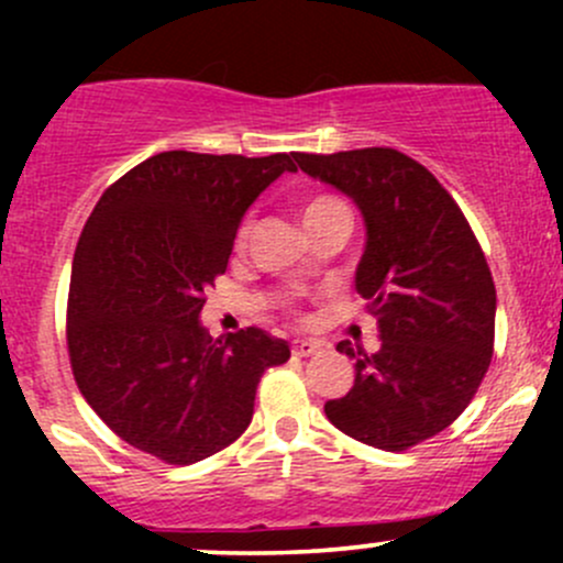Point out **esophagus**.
Instances as JSON below:
<instances>
[{"mask_svg": "<svg viewBox=\"0 0 563 563\" xmlns=\"http://www.w3.org/2000/svg\"><path fill=\"white\" fill-rule=\"evenodd\" d=\"M318 352H320L318 341L296 339L294 344H290V354H294V357H312V354H318Z\"/></svg>", "mask_w": 563, "mask_h": 563, "instance_id": "obj_1", "label": "esophagus"}]
</instances>
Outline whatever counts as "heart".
Instances as JSON below:
<instances>
[{"label": "heart", "mask_w": 563, "mask_h": 563, "mask_svg": "<svg viewBox=\"0 0 563 563\" xmlns=\"http://www.w3.org/2000/svg\"><path fill=\"white\" fill-rule=\"evenodd\" d=\"M335 211H349L344 206V200L331 196V192H318V196L307 198V203H303V209H301V217H303V224L309 228V224L320 222V219L331 217V214H335ZM249 238H251V222L245 219V222L241 224V230H238L235 249L243 251L245 243H249Z\"/></svg>", "instance_id": "b5f03b06"}]
</instances>
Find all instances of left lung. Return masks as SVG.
Wrapping results in <instances>:
<instances>
[{
	"instance_id": "left-lung-1",
	"label": "left lung",
	"mask_w": 563,
	"mask_h": 563,
	"mask_svg": "<svg viewBox=\"0 0 563 563\" xmlns=\"http://www.w3.org/2000/svg\"><path fill=\"white\" fill-rule=\"evenodd\" d=\"M294 158L346 192L367 224L357 290L380 349L335 346L354 360V386L325 402L328 421L371 448H416L466 410L493 363L495 283L482 245L434 174L394 147Z\"/></svg>"
}]
</instances>
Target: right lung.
Wrapping results in <instances>:
<instances>
[{
  "instance_id": "right-lung-1",
  "label": "right lung",
  "mask_w": 563,
  "mask_h": 563,
  "mask_svg": "<svg viewBox=\"0 0 563 563\" xmlns=\"http://www.w3.org/2000/svg\"><path fill=\"white\" fill-rule=\"evenodd\" d=\"M283 172H296L288 153H158L115 179L81 230L66 314L76 386L115 437L169 466L230 448L264 371L290 357L260 328L222 341L198 322L241 217Z\"/></svg>"
}]
</instances>
